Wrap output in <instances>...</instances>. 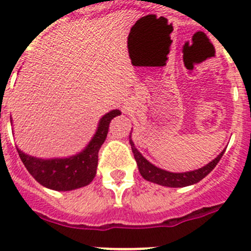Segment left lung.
Segmentation results:
<instances>
[{"instance_id":"8db88e82","label":"left lung","mask_w":251,"mask_h":251,"mask_svg":"<svg viewBox=\"0 0 251 251\" xmlns=\"http://www.w3.org/2000/svg\"><path fill=\"white\" fill-rule=\"evenodd\" d=\"M130 145L131 150H132L133 157L136 160L137 167H139V171L140 173H141L142 177H144L146 181L152 182V183L160 184V186L165 187H173V188L192 186V184H196L200 181H202L208 173H210L214 170V167L218 165V162L221 161L222 156H223V153L226 152V150H223L214 160L210 161L208 165L198 168V170L189 171V172H170V171L156 167V166L152 165L150 161H147L146 158L142 156L141 152L135 147V144H133L132 139H131V133Z\"/></svg>"}]
</instances>
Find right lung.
<instances>
[{"label":"right lung","mask_w":251,"mask_h":251,"mask_svg":"<svg viewBox=\"0 0 251 251\" xmlns=\"http://www.w3.org/2000/svg\"><path fill=\"white\" fill-rule=\"evenodd\" d=\"M119 115L121 111L118 109L102 115L89 144L83 151L69 157L39 158L25 153L17 147L18 154L32 177L46 188L65 192L85 187L97 175L98 154L107 136L110 121Z\"/></svg>","instance_id":"obj_1"}]
</instances>
